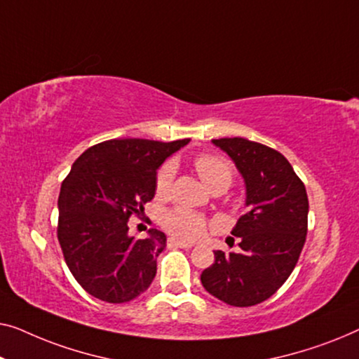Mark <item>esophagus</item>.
Wrapping results in <instances>:
<instances>
[{
  "mask_svg": "<svg viewBox=\"0 0 359 359\" xmlns=\"http://www.w3.org/2000/svg\"><path fill=\"white\" fill-rule=\"evenodd\" d=\"M168 242H169L170 247H182V249H191V247H194V242L179 241V239H174V237H170Z\"/></svg>",
  "mask_w": 359,
  "mask_h": 359,
  "instance_id": "obj_1",
  "label": "esophagus"
}]
</instances>
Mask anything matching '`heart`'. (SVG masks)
Listing matches in <instances>:
<instances>
[{
  "label": "heart",
  "mask_w": 359,
  "mask_h": 359,
  "mask_svg": "<svg viewBox=\"0 0 359 359\" xmlns=\"http://www.w3.org/2000/svg\"><path fill=\"white\" fill-rule=\"evenodd\" d=\"M195 169L200 179L208 189L221 187L228 189L232 182V165L228 161L213 154H201L195 159ZM175 177V164L165 163L156 174V195L164 198L170 194L172 182ZM163 226L170 234L180 239L194 241L203 234L206 229V221L195 211L187 208H174L163 216Z\"/></svg>",
  "instance_id": "b5f03b06"
}]
</instances>
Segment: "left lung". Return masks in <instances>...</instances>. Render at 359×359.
I'll return each mask as SVG.
<instances>
[{
  "instance_id": "obj_1",
  "label": "left lung",
  "mask_w": 359,
  "mask_h": 359,
  "mask_svg": "<svg viewBox=\"0 0 359 359\" xmlns=\"http://www.w3.org/2000/svg\"><path fill=\"white\" fill-rule=\"evenodd\" d=\"M244 179L245 206L231 234L241 252L215 250V264L203 270L210 294L236 307L255 306L280 290L294 270L307 234L306 187L278 151L245 138H219Z\"/></svg>"
}]
</instances>
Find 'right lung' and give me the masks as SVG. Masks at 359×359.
<instances>
[{
    "mask_svg": "<svg viewBox=\"0 0 359 359\" xmlns=\"http://www.w3.org/2000/svg\"><path fill=\"white\" fill-rule=\"evenodd\" d=\"M109 140L74 161L58 196V241L74 278L100 301L120 304L148 290L165 234H128V219L144 213L156 194V174L169 156L189 144Z\"/></svg>",
    "mask_w": 359,
    "mask_h": 359,
    "instance_id": "obj_1",
    "label": "right lung"
}]
</instances>
